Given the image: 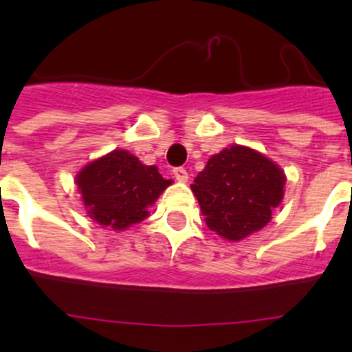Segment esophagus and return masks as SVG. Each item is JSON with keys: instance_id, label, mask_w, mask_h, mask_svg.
<instances>
[{"instance_id": "esophagus-1", "label": "esophagus", "mask_w": 352, "mask_h": 352, "mask_svg": "<svg viewBox=\"0 0 352 352\" xmlns=\"http://www.w3.org/2000/svg\"><path fill=\"white\" fill-rule=\"evenodd\" d=\"M173 174H174V178L178 179L179 183L188 182V173H186L185 167H176V169L173 170Z\"/></svg>"}]
</instances>
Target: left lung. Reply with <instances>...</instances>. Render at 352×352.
Segmentation results:
<instances>
[{
    "label": "left lung",
    "instance_id": "left-lung-1",
    "mask_svg": "<svg viewBox=\"0 0 352 352\" xmlns=\"http://www.w3.org/2000/svg\"><path fill=\"white\" fill-rule=\"evenodd\" d=\"M284 185L285 174L275 162L256 149L232 144L213 155L190 186L211 231L239 241L272 220Z\"/></svg>",
    "mask_w": 352,
    "mask_h": 352
}]
</instances>
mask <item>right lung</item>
Returning <instances> with one entry per match:
<instances>
[{"instance_id":"add662e5","label":"right lung","mask_w":352,"mask_h":352,"mask_svg":"<svg viewBox=\"0 0 352 352\" xmlns=\"http://www.w3.org/2000/svg\"><path fill=\"white\" fill-rule=\"evenodd\" d=\"M88 214L100 226L123 231L148 217V206L170 185L157 166H144L138 157L114 149L89 162L76 178Z\"/></svg>"}]
</instances>
